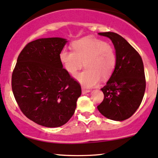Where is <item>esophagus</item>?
Instances as JSON below:
<instances>
[{
  "label": "esophagus",
  "mask_w": 158,
  "mask_h": 158,
  "mask_svg": "<svg viewBox=\"0 0 158 158\" xmlns=\"http://www.w3.org/2000/svg\"><path fill=\"white\" fill-rule=\"evenodd\" d=\"M90 90H89V89H82V93H83V94H86V93H89V92H90Z\"/></svg>",
  "instance_id": "1"
}]
</instances>
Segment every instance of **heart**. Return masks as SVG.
Here are the masks:
<instances>
[{"instance_id": "b5f03b06", "label": "heart", "mask_w": 158, "mask_h": 158, "mask_svg": "<svg viewBox=\"0 0 158 158\" xmlns=\"http://www.w3.org/2000/svg\"><path fill=\"white\" fill-rule=\"evenodd\" d=\"M73 52L61 50L59 59L70 75H75L83 67L85 69L75 75V78L84 87L90 88L100 83L101 77H110L115 69L116 56L114 48L105 41L86 36L72 44Z\"/></svg>"}]
</instances>
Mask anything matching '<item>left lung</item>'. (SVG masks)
I'll use <instances>...</instances> for the list:
<instances>
[{
    "label": "left lung",
    "mask_w": 158,
    "mask_h": 158,
    "mask_svg": "<svg viewBox=\"0 0 158 158\" xmlns=\"http://www.w3.org/2000/svg\"><path fill=\"white\" fill-rule=\"evenodd\" d=\"M111 40L116 64L110 79L101 90L104 100L97 109L105 117L124 121L133 116L143 100L146 80L143 61L125 39L114 32L98 33Z\"/></svg>",
    "instance_id": "left-lung-1"
}]
</instances>
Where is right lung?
<instances>
[{
	"label": "right lung",
	"instance_id": "1",
	"mask_svg": "<svg viewBox=\"0 0 158 158\" xmlns=\"http://www.w3.org/2000/svg\"><path fill=\"white\" fill-rule=\"evenodd\" d=\"M67 42L60 37L29 42L19 53L11 77L13 94L21 111L47 127L67 123L81 95V85L59 59Z\"/></svg>",
	"mask_w": 158,
	"mask_h": 158
}]
</instances>
